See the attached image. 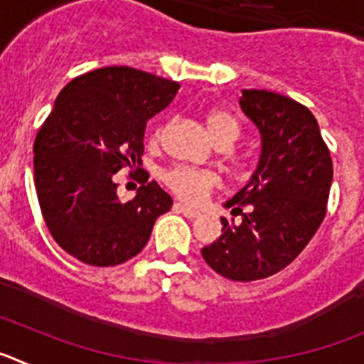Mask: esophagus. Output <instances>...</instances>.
Returning a JSON list of instances; mask_svg holds the SVG:
<instances>
[{
  "label": "esophagus",
  "instance_id": "1",
  "mask_svg": "<svg viewBox=\"0 0 364 364\" xmlns=\"http://www.w3.org/2000/svg\"><path fill=\"white\" fill-rule=\"evenodd\" d=\"M173 208H175L176 213H182L186 218H197L198 215H200V211H198V210H193V208H189V205L180 204V202H176Z\"/></svg>",
  "mask_w": 364,
  "mask_h": 364
}]
</instances>
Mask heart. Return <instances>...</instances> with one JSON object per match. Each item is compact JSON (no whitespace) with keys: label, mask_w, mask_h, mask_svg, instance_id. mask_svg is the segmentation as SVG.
<instances>
[{"label":"heart","mask_w":364,"mask_h":364,"mask_svg":"<svg viewBox=\"0 0 364 364\" xmlns=\"http://www.w3.org/2000/svg\"><path fill=\"white\" fill-rule=\"evenodd\" d=\"M208 129L220 147H231L242 134V125L231 112L224 109H211L208 112ZM169 124L159 125L153 133V142H162ZM246 162V159H240ZM164 184L186 202H200L218 186V176L211 171L195 169L189 166H173L162 176Z\"/></svg>","instance_id":"b5f03b06"}]
</instances>
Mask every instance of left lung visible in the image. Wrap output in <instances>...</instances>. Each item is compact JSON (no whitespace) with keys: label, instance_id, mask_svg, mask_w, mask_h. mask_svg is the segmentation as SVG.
<instances>
[{"label":"left lung","instance_id":"left-lung-1","mask_svg":"<svg viewBox=\"0 0 364 364\" xmlns=\"http://www.w3.org/2000/svg\"><path fill=\"white\" fill-rule=\"evenodd\" d=\"M240 107L262 134L255 175L226 208L222 235L202 257L211 269L250 282L291 264L326 217L333 166L319 124L308 107L277 92L244 89Z\"/></svg>","mask_w":364,"mask_h":364}]
</instances>
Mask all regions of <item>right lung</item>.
Masks as SVG:
<instances>
[{
	"mask_svg": "<svg viewBox=\"0 0 364 364\" xmlns=\"http://www.w3.org/2000/svg\"><path fill=\"white\" fill-rule=\"evenodd\" d=\"M178 89L144 70L104 67L58 95L34 140V184L53 239L74 259L122 264L142 252L154 220L171 210V197L147 178L122 202L112 176L140 164L147 120Z\"/></svg>",
	"mask_w": 364,
	"mask_h": 364,
	"instance_id": "right-lung-1",
	"label": "right lung"
}]
</instances>
